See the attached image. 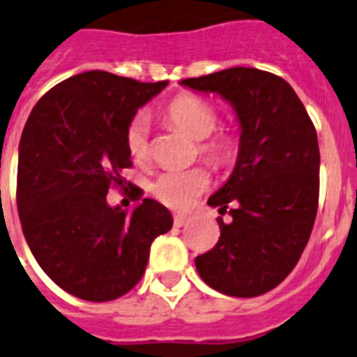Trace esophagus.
Instances as JSON below:
<instances>
[{
	"instance_id": "obj_1",
	"label": "esophagus",
	"mask_w": 357,
	"mask_h": 357,
	"mask_svg": "<svg viewBox=\"0 0 357 357\" xmlns=\"http://www.w3.org/2000/svg\"><path fill=\"white\" fill-rule=\"evenodd\" d=\"M175 226L176 228H182V226H185L188 225V222H190V217H188V215H175Z\"/></svg>"
}]
</instances>
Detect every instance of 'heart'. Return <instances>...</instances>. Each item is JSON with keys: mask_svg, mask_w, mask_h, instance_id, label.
<instances>
[{"mask_svg": "<svg viewBox=\"0 0 357 357\" xmlns=\"http://www.w3.org/2000/svg\"><path fill=\"white\" fill-rule=\"evenodd\" d=\"M166 119L200 142V155L213 166H225L235 155L237 140L234 132H213L219 122L217 109L195 94H181L169 102L166 107ZM126 146L137 162L146 160L149 155V123L146 116L138 114L129 122L126 129ZM210 185V173L202 167L193 169H169L157 176L153 182L151 193L162 204L185 210L204 193Z\"/></svg>", "mask_w": 357, "mask_h": 357, "instance_id": "obj_1", "label": "heart"}]
</instances>
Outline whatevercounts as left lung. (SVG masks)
Here are the masks:
<instances>
[{
    "instance_id": "1",
    "label": "left lung",
    "mask_w": 357,
    "mask_h": 357,
    "mask_svg": "<svg viewBox=\"0 0 357 357\" xmlns=\"http://www.w3.org/2000/svg\"><path fill=\"white\" fill-rule=\"evenodd\" d=\"M182 85L229 102L241 126L238 155L208 204L219 243L195 259L202 281L231 297L273 290L294 270L310 238L319 200V146L305 105L281 76L231 67Z\"/></svg>"
}]
</instances>
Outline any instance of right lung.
<instances>
[{
  "mask_svg": "<svg viewBox=\"0 0 357 357\" xmlns=\"http://www.w3.org/2000/svg\"><path fill=\"white\" fill-rule=\"evenodd\" d=\"M167 82L144 84L87 70L54 85L29 114L17 157V213L41 270L84 301L128 294L146 272L155 237L169 231L166 206L143 199L128 213L107 204L131 167L126 129Z\"/></svg>",
  "mask_w": 357,
  "mask_h": 357,
  "instance_id": "right-lung-1",
  "label": "right lung"
}]
</instances>
